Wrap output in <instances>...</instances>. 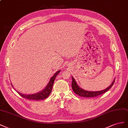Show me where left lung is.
<instances>
[{"instance_id":"left-lung-1","label":"left lung","mask_w":128,"mask_h":128,"mask_svg":"<svg viewBox=\"0 0 128 128\" xmlns=\"http://www.w3.org/2000/svg\"><path fill=\"white\" fill-rule=\"evenodd\" d=\"M72 88L74 92L78 95L79 96H82V97H86V98H92V97H96L97 96H100V95L104 93L105 92H106L107 90H108L109 89H110L112 86L114 84V83L115 82V79H114L113 82L111 84V85L108 86L107 88H106L104 90H99V91H88V90H86L82 88L81 87H80L76 83V81L74 78L72 76Z\"/></svg>"}]
</instances>
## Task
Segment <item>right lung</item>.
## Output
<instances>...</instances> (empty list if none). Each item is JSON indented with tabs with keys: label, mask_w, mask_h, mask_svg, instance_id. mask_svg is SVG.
<instances>
[{
	"label": "right lung",
	"mask_w": 128,
	"mask_h": 128,
	"mask_svg": "<svg viewBox=\"0 0 128 128\" xmlns=\"http://www.w3.org/2000/svg\"><path fill=\"white\" fill-rule=\"evenodd\" d=\"M60 71V70H58V71H57L55 74H54V76H52V77H51L48 84L45 87V88L38 93H34V94H22V93H21L19 92L18 91L16 90L15 89H14H14L15 90L16 92L19 94L20 96H21L22 97H23L26 98H27V99H28V100L38 101V100L44 99V98H46L47 97H48L50 94L51 93V92H52V86L54 84V79H55L57 75L59 74ZM11 85L12 86V84H11Z\"/></svg>",
	"instance_id": "1"
}]
</instances>
